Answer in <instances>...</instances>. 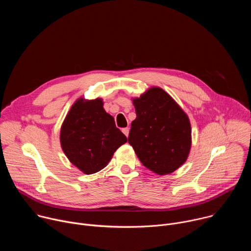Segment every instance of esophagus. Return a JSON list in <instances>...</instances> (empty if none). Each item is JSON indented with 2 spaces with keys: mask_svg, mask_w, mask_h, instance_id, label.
Returning a JSON list of instances; mask_svg holds the SVG:
<instances>
[{
  "mask_svg": "<svg viewBox=\"0 0 251 251\" xmlns=\"http://www.w3.org/2000/svg\"><path fill=\"white\" fill-rule=\"evenodd\" d=\"M129 128H124V129H122V132L124 133V135L126 136V137H128L129 136Z\"/></svg>",
  "mask_w": 251,
  "mask_h": 251,
  "instance_id": "obj_1",
  "label": "esophagus"
}]
</instances>
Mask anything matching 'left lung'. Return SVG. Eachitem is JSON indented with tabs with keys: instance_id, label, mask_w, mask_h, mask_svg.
Wrapping results in <instances>:
<instances>
[{
	"instance_id": "1",
	"label": "left lung",
	"mask_w": 251,
	"mask_h": 251,
	"mask_svg": "<svg viewBox=\"0 0 251 251\" xmlns=\"http://www.w3.org/2000/svg\"><path fill=\"white\" fill-rule=\"evenodd\" d=\"M136 119L128 137L138 159L153 173L169 175L187 161L192 147L189 116L164 89L153 86L132 98Z\"/></svg>"
}]
</instances>
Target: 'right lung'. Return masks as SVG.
<instances>
[{"label": "right lung", "mask_w": 251, "mask_h": 251, "mask_svg": "<svg viewBox=\"0 0 251 251\" xmlns=\"http://www.w3.org/2000/svg\"><path fill=\"white\" fill-rule=\"evenodd\" d=\"M103 99L79 97L70 107L60 128V146L69 160L86 175L105 168L115 151L127 142L114 118L103 108Z\"/></svg>", "instance_id": "obj_1"}]
</instances>
